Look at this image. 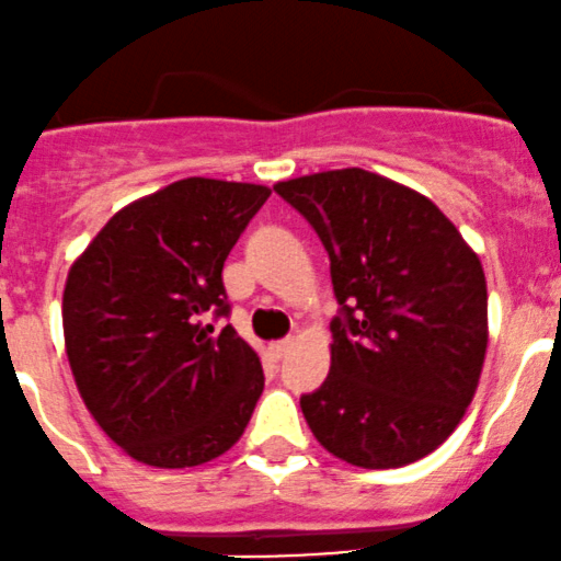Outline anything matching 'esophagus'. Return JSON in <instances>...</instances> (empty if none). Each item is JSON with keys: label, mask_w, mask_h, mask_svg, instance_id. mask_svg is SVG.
I'll return each instance as SVG.
<instances>
[{"label": "esophagus", "mask_w": 561, "mask_h": 561, "mask_svg": "<svg viewBox=\"0 0 561 561\" xmlns=\"http://www.w3.org/2000/svg\"><path fill=\"white\" fill-rule=\"evenodd\" d=\"M293 347V336H285V339H276V342L268 344V353L274 355V358H282V355L287 353V350Z\"/></svg>", "instance_id": "34e87169"}]
</instances>
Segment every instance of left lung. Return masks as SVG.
<instances>
[{
	"mask_svg": "<svg viewBox=\"0 0 561 561\" xmlns=\"http://www.w3.org/2000/svg\"><path fill=\"white\" fill-rule=\"evenodd\" d=\"M274 190L320 236L342 304L328 380L301 396L317 443L364 469L428 456L456 432L483 371L480 257L426 195L364 168Z\"/></svg>",
	"mask_w": 561,
	"mask_h": 561,
	"instance_id": "8db88e82",
	"label": "left lung"
}]
</instances>
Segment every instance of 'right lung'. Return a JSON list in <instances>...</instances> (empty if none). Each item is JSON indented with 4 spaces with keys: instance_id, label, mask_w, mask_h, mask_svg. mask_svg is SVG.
Returning a JSON list of instances; mask_svg holds the SVG:
<instances>
[{
    "instance_id": "obj_1",
    "label": "right lung",
    "mask_w": 561,
    "mask_h": 561,
    "mask_svg": "<svg viewBox=\"0 0 561 561\" xmlns=\"http://www.w3.org/2000/svg\"><path fill=\"white\" fill-rule=\"evenodd\" d=\"M263 184L192 175L113 214L70 265L61 325L78 393L135 461L206 463L244 434L265 377L228 314L222 268Z\"/></svg>"
}]
</instances>
